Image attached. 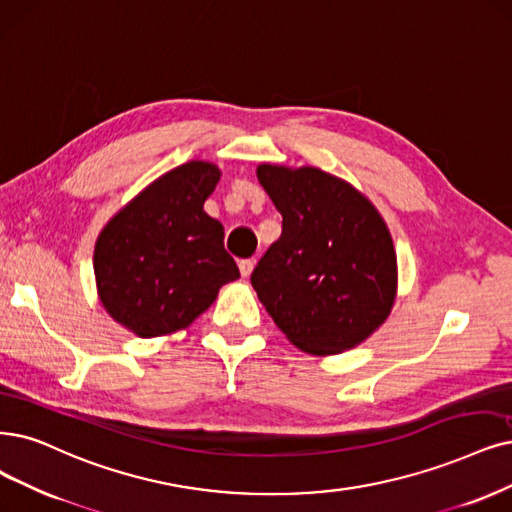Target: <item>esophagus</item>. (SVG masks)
Instances as JSON below:
<instances>
[{
	"instance_id": "1",
	"label": "esophagus",
	"mask_w": 512,
	"mask_h": 512,
	"mask_svg": "<svg viewBox=\"0 0 512 512\" xmlns=\"http://www.w3.org/2000/svg\"><path fill=\"white\" fill-rule=\"evenodd\" d=\"M238 268H240V274H242V276H251V272H253V268H255V259H242V261L238 263Z\"/></svg>"
}]
</instances>
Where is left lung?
Segmentation results:
<instances>
[{
	"instance_id": "1",
	"label": "left lung",
	"mask_w": 512,
	"mask_h": 512,
	"mask_svg": "<svg viewBox=\"0 0 512 512\" xmlns=\"http://www.w3.org/2000/svg\"><path fill=\"white\" fill-rule=\"evenodd\" d=\"M282 234L251 274L278 329L308 354L358 346L388 318L396 253L377 208L325 170L257 166Z\"/></svg>"
}]
</instances>
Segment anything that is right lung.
<instances>
[{
    "label": "right lung",
    "instance_id": "right-lung-1",
    "mask_svg": "<svg viewBox=\"0 0 512 512\" xmlns=\"http://www.w3.org/2000/svg\"><path fill=\"white\" fill-rule=\"evenodd\" d=\"M219 168L192 160L156 179L94 244V276L109 316L139 337L175 333L240 276L223 225L204 213Z\"/></svg>",
    "mask_w": 512,
    "mask_h": 512
}]
</instances>
